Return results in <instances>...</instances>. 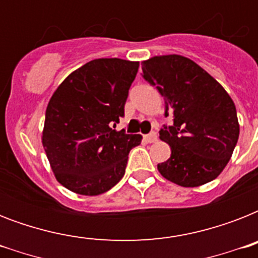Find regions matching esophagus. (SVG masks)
Wrapping results in <instances>:
<instances>
[{
  "mask_svg": "<svg viewBox=\"0 0 258 258\" xmlns=\"http://www.w3.org/2000/svg\"><path fill=\"white\" fill-rule=\"evenodd\" d=\"M157 139H158V137L155 133H151L145 137V141L147 142V143H154V142H157Z\"/></svg>",
  "mask_w": 258,
  "mask_h": 258,
  "instance_id": "34e87169",
  "label": "esophagus"
}]
</instances>
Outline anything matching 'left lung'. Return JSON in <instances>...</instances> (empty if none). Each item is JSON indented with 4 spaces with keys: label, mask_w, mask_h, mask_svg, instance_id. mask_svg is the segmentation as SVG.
<instances>
[{
    "label": "left lung",
    "mask_w": 258,
    "mask_h": 258,
    "mask_svg": "<svg viewBox=\"0 0 258 258\" xmlns=\"http://www.w3.org/2000/svg\"><path fill=\"white\" fill-rule=\"evenodd\" d=\"M142 70L165 97L166 116H174V124L159 131L171 155L158 165V171L183 187L216 179L240 135L232 97L204 68L179 54L154 56L142 62Z\"/></svg>",
    "instance_id": "8db88e82"
}]
</instances>
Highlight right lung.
I'll return each instance as SVG.
<instances>
[{
	"label": "right lung",
	"mask_w": 258,
	"mask_h": 258,
	"mask_svg": "<svg viewBox=\"0 0 258 258\" xmlns=\"http://www.w3.org/2000/svg\"><path fill=\"white\" fill-rule=\"evenodd\" d=\"M139 61L96 58L74 71L50 97L42 146L56 179L71 191L99 196L123 178L138 134L116 131Z\"/></svg>",
	"instance_id": "1"
}]
</instances>
